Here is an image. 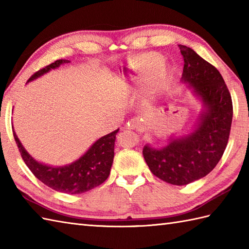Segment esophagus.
I'll list each match as a JSON object with an SVG mask.
<instances>
[{
  "label": "esophagus",
  "mask_w": 249,
  "mask_h": 249,
  "mask_svg": "<svg viewBox=\"0 0 249 249\" xmlns=\"http://www.w3.org/2000/svg\"><path fill=\"white\" fill-rule=\"evenodd\" d=\"M137 126H138V120L137 119H131L126 123V128L127 129H135Z\"/></svg>",
  "instance_id": "obj_1"
}]
</instances>
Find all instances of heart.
Masks as SVG:
<instances>
[{
	"instance_id": "b5f03b06",
	"label": "heart",
	"mask_w": 249,
	"mask_h": 249,
	"mask_svg": "<svg viewBox=\"0 0 249 249\" xmlns=\"http://www.w3.org/2000/svg\"><path fill=\"white\" fill-rule=\"evenodd\" d=\"M163 61V57L158 53H146L143 56H141L138 61V65H137L136 73L131 78V80L136 83H143L149 79L158 67L161 65ZM168 73V70L165 67H160L158 70L154 77H153V81L154 83L161 81L165 79Z\"/></svg>"
}]
</instances>
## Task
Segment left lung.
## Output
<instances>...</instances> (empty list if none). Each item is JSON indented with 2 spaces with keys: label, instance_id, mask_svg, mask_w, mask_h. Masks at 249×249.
Instances as JSON below:
<instances>
[{
  "label": "left lung",
  "instance_id": "1",
  "mask_svg": "<svg viewBox=\"0 0 249 249\" xmlns=\"http://www.w3.org/2000/svg\"><path fill=\"white\" fill-rule=\"evenodd\" d=\"M178 47L184 59L182 81L193 88L205 110L190 135L171 139L161 149L145 145L142 154L155 177L181 186L205 177L220 160L229 140L233 107L217 68L192 48Z\"/></svg>",
  "mask_w": 249,
  "mask_h": 249
}]
</instances>
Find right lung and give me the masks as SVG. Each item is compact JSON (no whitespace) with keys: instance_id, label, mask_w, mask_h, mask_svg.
<instances>
[{"instance_id":"obj_1","label":"right lung","mask_w":249,"mask_h":249,"mask_svg":"<svg viewBox=\"0 0 249 249\" xmlns=\"http://www.w3.org/2000/svg\"><path fill=\"white\" fill-rule=\"evenodd\" d=\"M66 63H70V61L57 60L51 63L50 65L41 68L32 75L28 82ZM118 131L119 129H116L99 138L83 156L71 165L63 167H51L36 161L24 150L14 130L13 133L23 161L40 182L56 192L75 195L89 192L99 186L108 178L113 162L114 142Z\"/></svg>"}]
</instances>
